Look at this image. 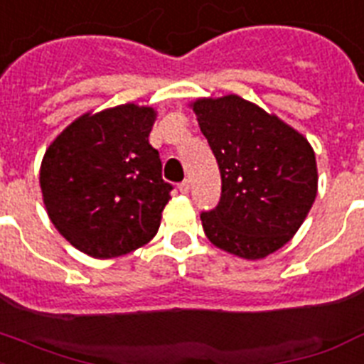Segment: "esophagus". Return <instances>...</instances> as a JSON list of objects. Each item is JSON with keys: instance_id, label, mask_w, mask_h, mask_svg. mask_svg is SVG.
Masks as SVG:
<instances>
[{"instance_id": "obj_1", "label": "esophagus", "mask_w": 364, "mask_h": 364, "mask_svg": "<svg viewBox=\"0 0 364 364\" xmlns=\"http://www.w3.org/2000/svg\"><path fill=\"white\" fill-rule=\"evenodd\" d=\"M179 192H181V194H188V192H191V181H188V179L179 183Z\"/></svg>"}]
</instances>
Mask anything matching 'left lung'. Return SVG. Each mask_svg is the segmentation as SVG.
<instances>
[{"mask_svg": "<svg viewBox=\"0 0 364 364\" xmlns=\"http://www.w3.org/2000/svg\"><path fill=\"white\" fill-rule=\"evenodd\" d=\"M191 106L223 179L218 205L200 215L208 239L245 259L282 249L305 223L318 192L309 140L237 95L196 99Z\"/></svg>", "mask_w": 364, "mask_h": 364, "instance_id": "8db88e82", "label": "left lung"}]
</instances>
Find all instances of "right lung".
<instances>
[{"instance_id": "add662e5", "label": "right lung", "mask_w": 364, "mask_h": 364, "mask_svg": "<svg viewBox=\"0 0 364 364\" xmlns=\"http://www.w3.org/2000/svg\"><path fill=\"white\" fill-rule=\"evenodd\" d=\"M156 112L119 105L84 114L55 138L41 164V191L58 232L91 258H117L149 243L172 185L149 144Z\"/></svg>"}]
</instances>
